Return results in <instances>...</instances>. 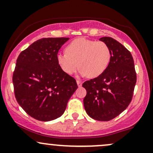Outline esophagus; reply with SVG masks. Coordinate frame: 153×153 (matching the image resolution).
<instances>
[{
  "label": "esophagus",
  "instance_id": "obj_1",
  "mask_svg": "<svg viewBox=\"0 0 153 153\" xmlns=\"http://www.w3.org/2000/svg\"><path fill=\"white\" fill-rule=\"evenodd\" d=\"M77 84H78V87H81L82 86V82L80 81V80H77Z\"/></svg>",
  "mask_w": 153,
  "mask_h": 153
}]
</instances>
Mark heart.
<instances>
[{"instance_id":"obj_1","label":"heart","mask_w":153,"mask_h":153,"mask_svg":"<svg viewBox=\"0 0 153 153\" xmlns=\"http://www.w3.org/2000/svg\"><path fill=\"white\" fill-rule=\"evenodd\" d=\"M65 53L57 55V62L68 75H73L80 66L82 76L96 78L106 71L111 58L108 44L85 38L73 40L65 47Z\"/></svg>"}]
</instances>
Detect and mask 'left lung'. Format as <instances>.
Returning a JSON list of instances; mask_svg holds the SVG:
<instances>
[{"mask_svg": "<svg viewBox=\"0 0 153 153\" xmlns=\"http://www.w3.org/2000/svg\"><path fill=\"white\" fill-rule=\"evenodd\" d=\"M100 40L108 45L111 58L106 71L82 84L87 94L83 103L93 119L109 121L128 108L133 95L137 76L131 53L116 40L103 37Z\"/></svg>", "mask_w": 153, "mask_h": 153, "instance_id": "8db88e82", "label": "left lung"}]
</instances>
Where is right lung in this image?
Wrapping results in <instances>:
<instances>
[{
  "instance_id": "add662e5",
  "label": "right lung",
  "mask_w": 153,
  "mask_h": 153,
  "mask_svg": "<svg viewBox=\"0 0 153 153\" xmlns=\"http://www.w3.org/2000/svg\"><path fill=\"white\" fill-rule=\"evenodd\" d=\"M69 38H42L18 56L13 75L16 100L27 114L51 121L64 113L78 88L76 81L57 62L58 51Z\"/></svg>"
}]
</instances>
